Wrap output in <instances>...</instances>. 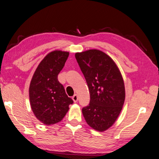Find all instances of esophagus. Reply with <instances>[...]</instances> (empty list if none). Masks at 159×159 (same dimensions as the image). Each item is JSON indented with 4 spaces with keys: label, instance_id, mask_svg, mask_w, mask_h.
Segmentation results:
<instances>
[{
    "label": "esophagus",
    "instance_id": "34e87169",
    "mask_svg": "<svg viewBox=\"0 0 159 159\" xmlns=\"http://www.w3.org/2000/svg\"><path fill=\"white\" fill-rule=\"evenodd\" d=\"M78 98H79V97H78V95H77V94H74V95L72 96V100L74 101V102H77Z\"/></svg>",
    "mask_w": 159,
    "mask_h": 159
}]
</instances>
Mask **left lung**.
I'll use <instances>...</instances> for the list:
<instances>
[{"label": "left lung", "instance_id": "left-lung-1", "mask_svg": "<svg viewBox=\"0 0 159 159\" xmlns=\"http://www.w3.org/2000/svg\"><path fill=\"white\" fill-rule=\"evenodd\" d=\"M75 57L88 84L90 102L82 112L88 125L104 132L114 125L125 98L124 80L110 56L98 49L77 52Z\"/></svg>", "mask_w": 159, "mask_h": 159}]
</instances>
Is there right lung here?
<instances>
[{
  "label": "right lung",
  "mask_w": 159,
  "mask_h": 159,
  "mask_svg": "<svg viewBox=\"0 0 159 159\" xmlns=\"http://www.w3.org/2000/svg\"><path fill=\"white\" fill-rule=\"evenodd\" d=\"M70 53L54 50L40 61L31 80L29 96L32 110L36 119L46 125L60 122L73 103L58 74L63 69Z\"/></svg>",
  "instance_id": "right-lung-1"
}]
</instances>
